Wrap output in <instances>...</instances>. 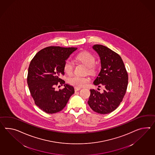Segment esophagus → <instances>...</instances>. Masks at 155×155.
<instances>
[{
  "mask_svg": "<svg viewBox=\"0 0 155 155\" xmlns=\"http://www.w3.org/2000/svg\"><path fill=\"white\" fill-rule=\"evenodd\" d=\"M81 89V88H80V87H74V90H75V91H78L80 90Z\"/></svg>",
  "mask_w": 155,
  "mask_h": 155,
  "instance_id": "esophagus-1",
  "label": "esophagus"
}]
</instances>
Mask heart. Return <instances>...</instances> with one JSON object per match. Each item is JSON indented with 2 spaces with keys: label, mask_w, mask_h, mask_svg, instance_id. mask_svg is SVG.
Returning a JSON list of instances; mask_svg holds the SVG:
<instances>
[{
  "label": "heart",
  "mask_w": 155,
  "mask_h": 155,
  "mask_svg": "<svg viewBox=\"0 0 155 155\" xmlns=\"http://www.w3.org/2000/svg\"><path fill=\"white\" fill-rule=\"evenodd\" d=\"M76 59L81 63L85 65L90 73H94L96 72V67L94 66L95 58L89 52L83 51L78 54L76 56ZM64 72L68 75H71L73 72V63L70 59H67L64 64ZM90 79L88 77L74 76L68 79L69 84L76 87H84L89 83Z\"/></svg>",
  "instance_id": "1"
}]
</instances>
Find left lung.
Returning <instances> with one entry per match:
<instances>
[{
  "label": "left lung",
  "instance_id": "left-lung-1",
  "mask_svg": "<svg viewBox=\"0 0 155 155\" xmlns=\"http://www.w3.org/2000/svg\"><path fill=\"white\" fill-rule=\"evenodd\" d=\"M92 49L98 54L101 71L94 80L96 86H102V93L90 90L88 104L91 109L101 114L110 113L122 101L127 91L128 76L124 64L117 53L101 45H94Z\"/></svg>",
  "mask_w": 155,
  "mask_h": 155
}]
</instances>
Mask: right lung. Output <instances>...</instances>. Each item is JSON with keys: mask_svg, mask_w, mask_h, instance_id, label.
I'll return each mask as SVG.
<instances>
[{"mask_svg": "<svg viewBox=\"0 0 155 155\" xmlns=\"http://www.w3.org/2000/svg\"><path fill=\"white\" fill-rule=\"evenodd\" d=\"M77 48L49 46L39 51L31 61L28 70L27 84L35 103L48 114L61 111L74 93V87L59 78L64 75V64ZM64 84L56 91L54 86Z\"/></svg>", "mask_w": 155, "mask_h": 155, "instance_id": "add662e5", "label": "right lung"}]
</instances>
